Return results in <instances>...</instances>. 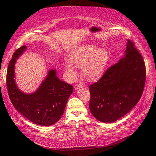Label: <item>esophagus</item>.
<instances>
[{
	"label": "esophagus",
	"mask_w": 156,
	"mask_h": 156,
	"mask_svg": "<svg viewBox=\"0 0 156 156\" xmlns=\"http://www.w3.org/2000/svg\"><path fill=\"white\" fill-rule=\"evenodd\" d=\"M83 87V84H81V83H77V84H76L75 85V87H74V88L75 89V90H77V89H79V88H81Z\"/></svg>",
	"instance_id": "obj_1"
}]
</instances>
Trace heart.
Instances as JSON below:
<instances>
[{
  "label": "heart",
  "instance_id": "obj_1",
  "mask_svg": "<svg viewBox=\"0 0 156 156\" xmlns=\"http://www.w3.org/2000/svg\"><path fill=\"white\" fill-rule=\"evenodd\" d=\"M109 59L108 52L103 49L97 50L96 47L88 45L83 47L70 56V62L66 63V69L71 77L76 75L75 67H82L84 77L88 81L100 78Z\"/></svg>",
  "mask_w": 156,
  "mask_h": 156
}]
</instances>
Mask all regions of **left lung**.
<instances>
[{"instance_id":"left-lung-1","label":"left lung","mask_w":156,"mask_h":156,"mask_svg":"<svg viewBox=\"0 0 156 156\" xmlns=\"http://www.w3.org/2000/svg\"><path fill=\"white\" fill-rule=\"evenodd\" d=\"M125 56L89 86V108L97 120L114 122L128 113L142 96L146 81L144 61L133 41L127 40Z\"/></svg>"}]
</instances>
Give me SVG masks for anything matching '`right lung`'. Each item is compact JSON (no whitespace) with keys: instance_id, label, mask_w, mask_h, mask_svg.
Returning <instances> with one entry per match:
<instances>
[{"instance_id":"add662e5","label":"right lung","mask_w":156,"mask_h":156,"mask_svg":"<svg viewBox=\"0 0 156 156\" xmlns=\"http://www.w3.org/2000/svg\"><path fill=\"white\" fill-rule=\"evenodd\" d=\"M26 48L23 45L17 49L9 63L6 74L8 95L13 107L27 119L40 126H51L63 115L73 87L61 81L52 69L36 92L31 94L21 92L14 81V68L16 59Z\"/></svg>"}]
</instances>
